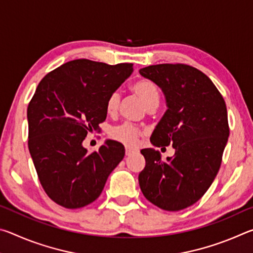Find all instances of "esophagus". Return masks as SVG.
I'll list each match as a JSON object with an SVG mask.
<instances>
[{
	"label": "esophagus",
	"mask_w": 253,
	"mask_h": 253,
	"mask_svg": "<svg viewBox=\"0 0 253 253\" xmlns=\"http://www.w3.org/2000/svg\"><path fill=\"white\" fill-rule=\"evenodd\" d=\"M125 152H126V155H127V156H129V155H131V154H134V153H136V152H137V149H134V148H130V147H126V149H125Z\"/></svg>",
	"instance_id": "34e87169"
}]
</instances>
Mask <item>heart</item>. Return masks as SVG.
Segmentation results:
<instances>
[{
  "label": "heart",
  "instance_id": "obj_1",
  "mask_svg": "<svg viewBox=\"0 0 253 253\" xmlns=\"http://www.w3.org/2000/svg\"><path fill=\"white\" fill-rule=\"evenodd\" d=\"M132 90L138 96L149 110L155 108L160 104V90L157 85L151 80L142 79L136 81L131 87ZM119 102H121V93L119 91L111 92L106 102V111L109 115L117 113ZM109 135L116 142L122 143L127 146H132L138 142L140 129L134 124L124 123L122 125L115 126L110 129Z\"/></svg>",
  "mask_w": 253,
  "mask_h": 253
}]
</instances>
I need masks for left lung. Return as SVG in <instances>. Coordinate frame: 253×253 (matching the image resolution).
<instances>
[{
  "label": "left lung",
  "instance_id": "obj_1",
  "mask_svg": "<svg viewBox=\"0 0 253 253\" xmlns=\"http://www.w3.org/2000/svg\"><path fill=\"white\" fill-rule=\"evenodd\" d=\"M139 74L162 89L168 106L151 143L175 149L166 161L154 148L140 151L146 161L140 190L160 209L179 211L198 202L219 172L230 132L225 101L211 79L191 66L163 63Z\"/></svg>",
  "mask_w": 253,
  "mask_h": 253
}]
</instances>
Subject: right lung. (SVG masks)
Instances as JSON below:
<instances>
[{"mask_svg":"<svg viewBox=\"0 0 253 253\" xmlns=\"http://www.w3.org/2000/svg\"><path fill=\"white\" fill-rule=\"evenodd\" d=\"M131 72V63L77 59L38 84L28 107L29 151L45 193L61 207L79 209L97 200L125 156L116 140L107 139L92 153L83 142L89 132L99 131L107 99Z\"/></svg>","mask_w":253,"mask_h":253,"instance_id":"add662e5","label":"right lung"}]
</instances>
